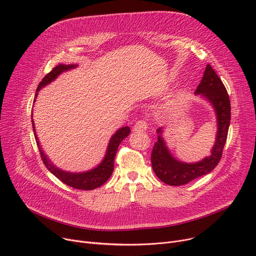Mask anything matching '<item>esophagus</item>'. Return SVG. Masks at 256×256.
<instances>
[{
	"instance_id": "1",
	"label": "esophagus",
	"mask_w": 256,
	"mask_h": 256,
	"mask_svg": "<svg viewBox=\"0 0 256 256\" xmlns=\"http://www.w3.org/2000/svg\"><path fill=\"white\" fill-rule=\"evenodd\" d=\"M148 128V124L144 120H138L134 126V132H145Z\"/></svg>"
}]
</instances>
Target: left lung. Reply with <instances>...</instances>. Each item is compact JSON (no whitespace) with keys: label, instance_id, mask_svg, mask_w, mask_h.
<instances>
[{"label":"left lung","instance_id":"8db88e82","mask_svg":"<svg viewBox=\"0 0 256 256\" xmlns=\"http://www.w3.org/2000/svg\"><path fill=\"white\" fill-rule=\"evenodd\" d=\"M195 94L205 98L216 111L218 122L216 142L210 156L195 164H187L176 159L172 155L162 138L164 128H159L157 130V142L154 144L151 154V164L157 178L170 186L186 184L212 172L222 158L226 141L230 122V102L222 82L209 64L205 68Z\"/></svg>","mask_w":256,"mask_h":256}]
</instances>
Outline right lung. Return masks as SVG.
Returning a JSON list of instances; mask_svg holds the SVG:
<instances>
[{
  "mask_svg": "<svg viewBox=\"0 0 256 256\" xmlns=\"http://www.w3.org/2000/svg\"><path fill=\"white\" fill-rule=\"evenodd\" d=\"M76 67H78V65H76V64H69V65L60 64V65H57L56 67H54L51 70V72H49L47 76H46L42 80V82L38 84L34 102H36V99L38 97V92L42 88L46 86L50 82H52L53 80H55L57 78V76H59L62 72L70 70V69L76 68ZM32 122L34 132L36 141V144L38 147V151L40 153L42 160L44 162V164L46 166V168H47L62 182L69 186V187H72V188H76L78 190H86V191L94 190L96 188L101 187V186L111 176V174L113 172V168H114V158H115L116 153H118V146L122 142L124 138H126L130 134V126L122 128L118 132H116L111 136L110 141L108 143V147H107L104 159L102 160L101 164L98 166H96L95 168L84 172H65V170H62L56 168L50 161V159L47 157V155L44 153V151L40 147V144L38 142V138L36 132L34 120H32Z\"/></svg>",
  "mask_w": 256,
  "mask_h": 256,
  "instance_id": "right-lung-1",
  "label": "right lung"
}]
</instances>
